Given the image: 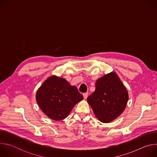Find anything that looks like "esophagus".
<instances>
[{"mask_svg": "<svg viewBox=\"0 0 157 157\" xmlns=\"http://www.w3.org/2000/svg\"><path fill=\"white\" fill-rule=\"evenodd\" d=\"M88 95H89L88 93H84V94H83V97H84V99H86L87 98V97H88Z\"/></svg>", "mask_w": 157, "mask_h": 157, "instance_id": "esophagus-1", "label": "esophagus"}]
</instances>
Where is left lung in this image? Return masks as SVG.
<instances>
[{"label": "left lung", "instance_id": "obj_1", "mask_svg": "<svg viewBox=\"0 0 157 157\" xmlns=\"http://www.w3.org/2000/svg\"><path fill=\"white\" fill-rule=\"evenodd\" d=\"M128 99L125 86L116 73L111 72L96 81L95 91L87 101L96 117L103 123H109L123 113Z\"/></svg>", "mask_w": 157, "mask_h": 157}]
</instances>
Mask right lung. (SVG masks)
Returning a JSON list of instances; mask_svg holds the SVG:
<instances>
[{"instance_id":"obj_1","label":"right lung","mask_w":157,"mask_h":157,"mask_svg":"<svg viewBox=\"0 0 157 157\" xmlns=\"http://www.w3.org/2000/svg\"><path fill=\"white\" fill-rule=\"evenodd\" d=\"M83 99L75 86L55 75L43 82L36 93V102L49 118L61 121L68 116L75 105Z\"/></svg>"}]
</instances>
